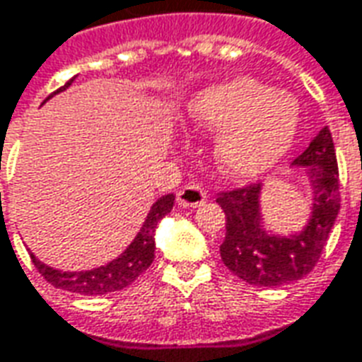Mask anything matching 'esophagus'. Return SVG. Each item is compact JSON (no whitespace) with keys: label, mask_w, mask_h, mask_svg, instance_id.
<instances>
[{"label":"esophagus","mask_w":362,"mask_h":362,"mask_svg":"<svg viewBox=\"0 0 362 362\" xmlns=\"http://www.w3.org/2000/svg\"><path fill=\"white\" fill-rule=\"evenodd\" d=\"M204 201H206V193L199 185H185L183 189H179V193H177V202L181 206L194 209V206H201Z\"/></svg>","instance_id":"esophagus-1"}]
</instances>
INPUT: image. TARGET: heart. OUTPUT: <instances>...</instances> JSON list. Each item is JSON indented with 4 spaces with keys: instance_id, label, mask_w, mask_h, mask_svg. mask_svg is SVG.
<instances>
[{
    "instance_id": "heart-1",
    "label": "heart",
    "mask_w": 362,
    "mask_h": 362,
    "mask_svg": "<svg viewBox=\"0 0 362 362\" xmlns=\"http://www.w3.org/2000/svg\"><path fill=\"white\" fill-rule=\"evenodd\" d=\"M199 127L220 130L214 158L232 179H253L275 168L298 130V105L251 78L212 86L187 105Z\"/></svg>"
}]
</instances>
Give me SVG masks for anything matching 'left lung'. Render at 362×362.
Listing matches in <instances>:
<instances>
[{"instance_id":"left-lung-1","label":"left lung","mask_w":362,"mask_h":362,"mask_svg":"<svg viewBox=\"0 0 362 362\" xmlns=\"http://www.w3.org/2000/svg\"><path fill=\"white\" fill-rule=\"evenodd\" d=\"M292 165L304 169L312 185V212L300 232H269L263 224L259 183L216 199L226 214L220 257L235 276L255 286H279L308 275L339 212V171L329 128H322Z\"/></svg>"}]
</instances>
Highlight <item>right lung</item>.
<instances>
[{
    "label": "right lung",
    "instance_id": "obj_1",
    "mask_svg": "<svg viewBox=\"0 0 362 362\" xmlns=\"http://www.w3.org/2000/svg\"><path fill=\"white\" fill-rule=\"evenodd\" d=\"M74 79H76V76L66 86L60 87L58 91H54L52 95L66 91L74 83ZM50 97H46L45 103ZM173 202H175V194H165V197H161V199L153 202L148 216H146L144 224L140 228V232L136 234L134 240L130 242V245L120 253L119 257L109 261L107 265L89 269V271H58V269L48 267L46 263L35 257L33 253H30V259H33L35 267L38 269V273L56 288L87 294V296L120 291L130 283H134L136 279L152 265L153 251H156V240H153L156 228L160 224L161 218L168 216L171 212Z\"/></svg>",
    "mask_w": 362,
    "mask_h": 362
}]
</instances>
